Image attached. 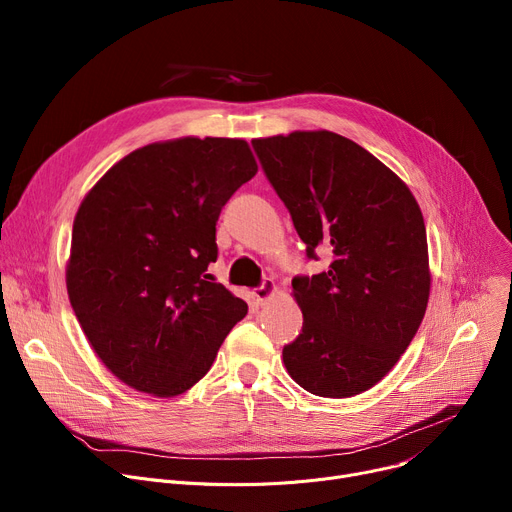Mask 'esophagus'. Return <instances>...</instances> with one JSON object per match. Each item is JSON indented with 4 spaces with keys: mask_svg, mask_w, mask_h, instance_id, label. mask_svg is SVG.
Wrapping results in <instances>:
<instances>
[{
    "mask_svg": "<svg viewBox=\"0 0 512 512\" xmlns=\"http://www.w3.org/2000/svg\"><path fill=\"white\" fill-rule=\"evenodd\" d=\"M274 294H276V282L272 278H265L263 284L253 290V297L257 299V303H265L267 299H272Z\"/></svg>",
    "mask_w": 512,
    "mask_h": 512,
    "instance_id": "esophagus-1",
    "label": "esophagus"
}]
</instances>
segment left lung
<instances>
[{"label":"left lung","instance_id":"1","mask_svg":"<svg viewBox=\"0 0 512 512\" xmlns=\"http://www.w3.org/2000/svg\"><path fill=\"white\" fill-rule=\"evenodd\" d=\"M274 191L328 272L297 276L303 332L284 346L290 378L324 398L369 390L396 365L427 309L429 257L421 209L390 168L330 130L255 139Z\"/></svg>","mask_w":512,"mask_h":512}]
</instances>
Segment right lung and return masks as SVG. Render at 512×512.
<instances>
[{"label":"right lung","instance_id":"1","mask_svg":"<svg viewBox=\"0 0 512 512\" xmlns=\"http://www.w3.org/2000/svg\"><path fill=\"white\" fill-rule=\"evenodd\" d=\"M255 174L247 141L182 137L128 153L80 203L68 299L126 386L161 398L193 388L247 315L207 265L222 207Z\"/></svg>","mask_w":512,"mask_h":512}]
</instances>
